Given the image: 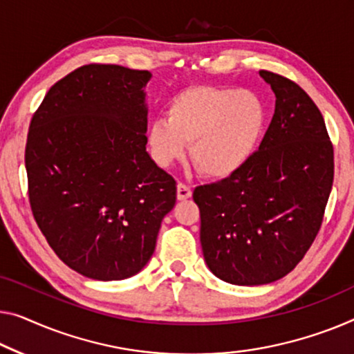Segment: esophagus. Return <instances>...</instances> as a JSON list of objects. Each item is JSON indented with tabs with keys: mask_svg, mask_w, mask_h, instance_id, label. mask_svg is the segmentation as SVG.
<instances>
[{
	"mask_svg": "<svg viewBox=\"0 0 354 354\" xmlns=\"http://www.w3.org/2000/svg\"><path fill=\"white\" fill-rule=\"evenodd\" d=\"M192 197V191L187 184L178 183V200H187Z\"/></svg>",
	"mask_w": 354,
	"mask_h": 354,
	"instance_id": "obj_1",
	"label": "esophagus"
}]
</instances>
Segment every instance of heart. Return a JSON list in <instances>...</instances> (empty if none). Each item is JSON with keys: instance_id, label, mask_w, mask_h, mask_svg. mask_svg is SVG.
<instances>
[{"instance_id": "1", "label": "heart", "mask_w": 354, "mask_h": 354, "mask_svg": "<svg viewBox=\"0 0 354 354\" xmlns=\"http://www.w3.org/2000/svg\"><path fill=\"white\" fill-rule=\"evenodd\" d=\"M167 119H156L147 146L160 167L181 160L191 143L194 165L209 179H227L257 156L268 111L261 95L234 87L197 84L167 103Z\"/></svg>"}]
</instances>
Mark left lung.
<instances>
[{"label":"left lung","mask_w":354,"mask_h":354,"mask_svg":"<svg viewBox=\"0 0 354 354\" xmlns=\"http://www.w3.org/2000/svg\"><path fill=\"white\" fill-rule=\"evenodd\" d=\"M259 75L277 97L259 152L235 176L192 195L207 266L240 286L277 281L304 259L334 181V147L313 100L291 79Z\"/></svg>","instance_id":"left-lung-1"}]
</instances>
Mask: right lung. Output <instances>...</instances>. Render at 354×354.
<instances>
[{"mask_svg": "<svg viewBox=\"0 0 354 354\" xmlns=\"http://www.w3.org/2000/svg\"><path fill=\"white\" fill-rule=\"evenodd\" d=\"M149 77L145 70L84 65L55 82L31 118V211L55 254L87 278L138 273L176 203V181L146 152Z\"/></svg>", "mask_w": 354, "mask_h": 354, "instance_id": "1", "label": "right lung"}]
</instances>
